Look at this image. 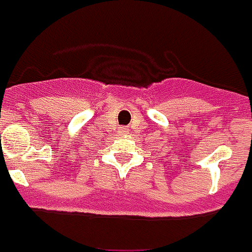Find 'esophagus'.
Wrapping results in <instances>:
<instances>
[{"label": "esophagus", "mask_w": 252, "mask_h": 252, "mask_svg": "<svg viewBox=\"0 0 252 252\" xmlns=\"http://www.w3.org/2000/svg\"><path fill=\"white\" fill-rule=\"evenodd\" d=\"M121 131H122V132H127V130H126V128H122Z\"/></svg>", "instance_id": "obj_1"}]
</instances>
